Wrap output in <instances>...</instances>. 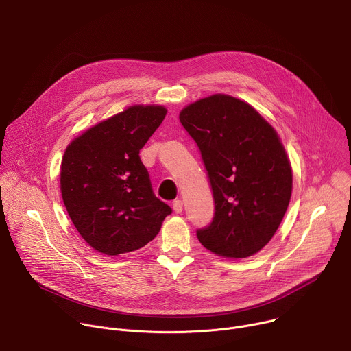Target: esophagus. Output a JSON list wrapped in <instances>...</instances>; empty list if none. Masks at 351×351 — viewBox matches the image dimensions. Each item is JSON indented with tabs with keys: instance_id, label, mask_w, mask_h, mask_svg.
Here are the masks:
<instances>
[{
	"instance_id": "obj_1",
	"label": "esophagus",
	"mask_w": 351,
	"mask_h": 351,
	"mask_svg": "<svg viewBox=\"0 0 351 351\" xmlns=\"http://www.w3.org/2000/svg\"><path fill=\"white\" fill-rule=\"evenodd\" d=\"M172 208L176 214H180L183 211V202H182V199H175L173 204H172Z\"/></svg>"
}]
</instances>
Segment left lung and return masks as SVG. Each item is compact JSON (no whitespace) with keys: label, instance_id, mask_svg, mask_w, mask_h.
Here are the masks:
<instances>
[{"label":"left lung","instance_id":"8db88e82","mask_svg":"<svg viewBox=\"0 0 351 351\" xmlns=\"http://www.w3.org/2000/svg\"><path fill=\"white\" fill-rule=\"evenodd\" d=\"M180 123L195 141L214 195V218L197 237L228 258L258 253L291 195V167L275 129L247 103L214 94L187 106Z\"/></svg>","mask_w":351,"mask_h":351}]
</instances>
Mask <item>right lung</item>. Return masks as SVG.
I'll return each mask as SVG.
<instances>
[{"label": "right lung", "instance_id": "right-lung-1", "mask_svg": "<svg viewBox=\"0 0 351 351\" xmlns=\"http://www.w3.org/2000/svg\"><path fill=\"white\" fill-rule=\"evenodd\" d=\"M167 115L162 106H133L97 123L65 149L61 193L80 236L118 256L152 241L172 208L158 199L138 153Z\"/></svg>", "mask_w": 351, "mask_h": 351}]
</instances>
